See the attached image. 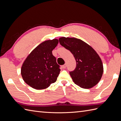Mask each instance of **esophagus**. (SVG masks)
I'll list each match as a JSON object with an SVG mask.
<instances>
[{
  "label": "esophagus",
  "instance_id": "esophagus-1",
  "mask_svg": "<svg viewBox=\"0 0 121 121\" xmlns=\"http://www.w3.org/2000/svg\"><path fill=\"white\" fill-rule=\"evenodd\" d=\"M66 67V64H65L63 65L62 66V69H65Z\"/></svg>",
  "mask_w": 121,
  "mask_h": 121
}]
</instances>
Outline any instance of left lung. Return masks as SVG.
Returning <instances> with one entry per match:
<instances>
[{
    "label": "left lung",
    "mask_w": 121,
    "mask_h": 121,
    "mask_svg": "<svg viewBox=\"0 0 121 121\" xmlns=\"http://www.w3.org/2000/svg\"><path fill=\"white\" fill-rule=\"evenodd\" d=\"M59 41L62 46L72 52L76 60V69L69 72L73 82L85 89L97 85L103 75V65L94 49L76 38L62 37Z\"/></svg>",
    "instance_id": "left-lung-1"
}]
</instances>
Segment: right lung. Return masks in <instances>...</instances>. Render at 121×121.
Here are the masks:
<instances>
[{
	"label": "right lung",
	"mask_w": 121,
	"mask_h": 121,
	"mask_svg": "<svg viewBox=\"0 0 121 121\" xmlns=\"http://www.w3.org/2000/svg\"><path fill=\"white\" fill-rule=\"evenodd\" d=\"M58 42L57 39L42 42L24 60L21 74L24 81L30 87L36 89H45L57 81L61 70L52 51Z\"/></svg>",
	"instance_id": "1"
}]
</instances>
